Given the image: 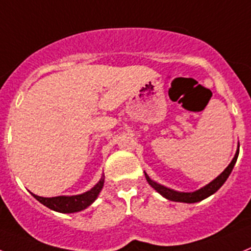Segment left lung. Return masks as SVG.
Listing matches in <instances>:
<instances>
[{"mask_svg": "<svg viewBox=\"0 0 251 251\" xmlns=\"http://www.w3.org/2000/svg\"><path fill=\"white\" fill-rule=\"evenodd\" d=\"M238 155H239V145H238V149L237 151H235L234 157H233V160L230 161V164L226 166V170H224L221 175L217 176L213 181L207 183L206 186L201 187L200 190L193 191V192H180V191L171 190V188L166 187V186H163L160 185V183L155 182L154 180H151V178L148 176L147 173H144L145 178H147V181L149 182V185L151 186L156 192H159L160 195L163 196V197H165L166 200H170V201L174 202H183V203H196V202L202 201V200L207 199V197L212 196L213 193H216L217 191L223 186V183L226 182V178L230 175L231 170L234 168L235 163H237Z\"/></svg>", "mask_w": 251, "mask_h": 251, "instance_id": "left-lung-1", "label": "left lung"}]
</instances>
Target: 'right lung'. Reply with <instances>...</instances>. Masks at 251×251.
Returning a JSON list of instances; mask_svg holds the SVG:
<instances>
[{
	"label": "right lung",
	"mask_w": 251,
	"mask_h": 251,
	"mask_svg": "<svg viewBox=\"0 0 251 251\" xmlns=\"http://www.w3.org/2000/svg\"><path fill=\"white\" fill-rule=\"evenodd\" d=\"M103 185L104 175H102L99 182L91 190L86 191V192L81 193V195L58 196V197H40V196L32 193V196L35 200H38L40 203L44 204L48 208L52 209V211L60 212V213H75V212L83 211L88 206H91L96 201L97 197H99L100 192L103 188Z\"/></svg>",
	"instance_id": "1"
}]
</instances>
